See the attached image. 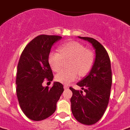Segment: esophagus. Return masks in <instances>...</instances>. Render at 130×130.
Instances as JSON below:
<instances>
[{"label": "esophagus", "mask_w": 130, "mask_h": 130, "mask_svg": "<svg viewBox=\"0 0 130 130\" xmlns=\"http://www.w3.org/2000/svg\"><path fill=\"white\" fill-rule=\"evenodd\" d=\"M68 88H69V87H68V86L67 84H64V89H68Z\"/></svg>", "instance_id": "34e87169"}]
</instances>
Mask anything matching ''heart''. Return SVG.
I'll return each instance as SVG.
<instances>
[{
  "label": "heart",
  "mask_w": 130,
  "mask_h": 130,
  "mask_svg": "<svg viewBox=\"0 0 130 130\" xmlns=\"http://www.w3.org/2000/svg\"><path fill=\"white\" fill-rule=\"evenodd\" d=\"M59 51H51L48 55V62L54 71L58 72L62 68L64 59L70 58V68L61 70L56 76V80L63 84L74 81L79 75L85 76L92 69L95 62V55L92 50L77 42H70L59 47Z\"/></svg>",
  "instance_id": "1"
}]
</instances>
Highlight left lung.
Masks as SVG:
<instances>
[{
  "label": "left lung",
  "mask_w": 130,
  "mask_h": 130,
  "mask_svg": "<svg viewBox=\"0 0 130 130\" xmlns=\"http://www.w3.org/2000/svg\"><path fill=\"white\" fill-rule=\"evenodd\" d=\"M78 37L92 44L96 50V59L88 76L77 83L83 91L70 87L72 92V112L80 123L92 125L102 118L109 103L112 83L110 59L104 47L96 40Z\"/></svg>",
  "instance_id": "8db88e82"
}]
</instances>
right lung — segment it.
Segmentation results:
<instances>
[{"instance_id":"add662e5","label":"right lung","mask_w":130,"mask_h":130,"mask_svg":"<svg viewBox=\"0 0 130 130\" xmlns=\"http://www.w3.org/2000/svg\"><path fill=\"white\" fill-rule=\"evenodd\" d=\"M62 36L42 34L28 44L22 51L17 66V95L21 110L33 121H40L52 115L56 103L64 92L58 82L52 88L44 87V81H52L48 55L54 42Z\"/></svg>"}]
</instances>
